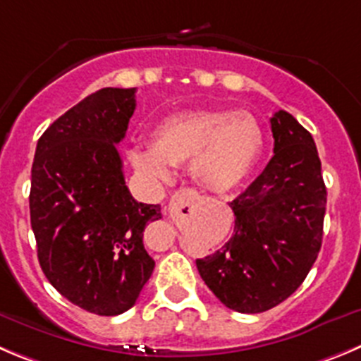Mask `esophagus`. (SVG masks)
<instances>
[{
  "mask_svg": "<svg viewBox=\"0 0 361 361\" xmlns=\"http://www.w3.org/2000/svg\"><path fill=\"white\" fill-rule=\"evenodd\" d=\"M194 197H196V192L190 190V188H181V190L174 192L173 200H171V210H173V208L187 207Z\"/></svg>",
  "mask_w": 361,
  "mask_h": 361,
  "instance_id": "esophagus-1",
  "label": "esophagus"
}]
</instances>
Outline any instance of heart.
<instances>
[{
  "label": "heart",
  "instance_id": "obj_1",
  "mask_svg": "<svg viewBox=\"0 0 361 361\" xmlns=\"http://www.w3.org/2000/svg\"><path fill=\"white\" fill-rule=\"evenodd\" d=\"M262 124L242 110H188L154 126L153 146L131 149L135 169L154 180L171 176V165L190 162L200 187L224 194L255 169L264 151Z\"/></svg>",
  "mask_w": 361,
  "mask_h": 361
}]
</instances>
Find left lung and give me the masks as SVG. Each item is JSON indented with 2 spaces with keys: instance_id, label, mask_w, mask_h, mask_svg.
<instances>
[{
  "instance_id": "left-lung-1",
  "label": "left lung",
  "mask_w": 361,
  "mask_h": 361,
  "mask_svg": "<svg viewBox=\"0 0 361 361\" xmlns=\"http://www.w3.org/2000/svg\"><path fill=\"white\" fill-rule=\"evenodd\" d=\"M274 157L230 203V240L197 258L207 287L228 308L260 313L290 298L317 260L326 214V185L308 130L285 110L271 119Z\"/></svg>"
}]
</instances>
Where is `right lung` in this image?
<instances>
[{
    "label": "right lung",
    "instance_id": "add662e5",
    "mask_svg": "<svg viewBox=\"0 0 361 361\" xmlns=\"http://www.w3.org/2000/svg\"><path fill=\"white\" fill-rule=\"evenodd\" d=\"M135 90L106 87L67 110L42 133L32 165L40 269L73 305L106 317L130 310L153 274L142 233L161 217L160 204L133 200L116 146Z\"/></svg>",
    "mask_w": 361,
    "mask_h": 361
}]
</instances>
